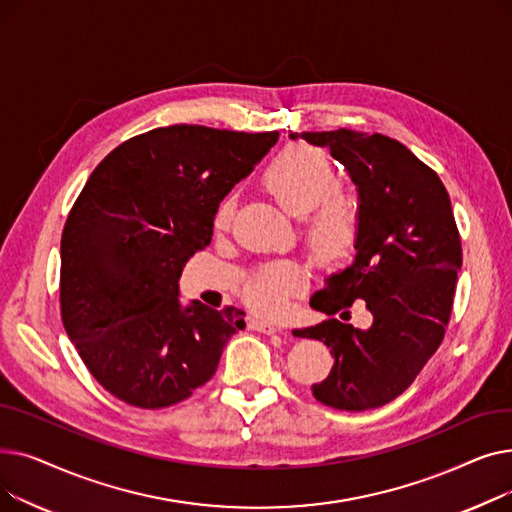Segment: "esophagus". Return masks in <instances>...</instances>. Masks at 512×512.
<instances>
[{
	"mask_svg": "<svg viewBox=\"0 0 512 512\" xmlns=\"http://www.w3.org/2000/svg\"><path fill=\"white\" fill-rule=\"evenodd\" d=\"M249 328L257 330L261 334H274V332H278V328L274 324H270V321H263V319H257V317L249 319Z\"/></svg>",
	"mask_w": 512,
	"mask_h": 512,
	"instance_id": "34e87169",
	"label": "esophagus"
}]
</instances>
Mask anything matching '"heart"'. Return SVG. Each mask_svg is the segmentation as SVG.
I'll return each instance as SVG.
<instances>
[{
  "mask_svg": "<svg viewBox=\"0 0 512 512\" xmlns=\"http://www.w3.org/2000/svg\"><path fill=\"white\" fill-rule=\"evenodd\" d=\"M261 184L282 211L303 220L309 253L321 265L344 263L357 249L361 215L357 203L340 193L342 176L334 161L317 147L290 145L282 149L261 174ZM234 213V199L226 195L213 213V228L226 230ZM305 284L303 274L290 265L261 267L242 286L247 305L274 317L288 307V299Z\"/></svg>",
  "mask_w": 512,
  "mask_h": 512,
  "instance_id": "heart-1",
  "label": "heart"
}]
</instances>
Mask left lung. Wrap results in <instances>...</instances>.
<instances>
[{
    "mask_svg": "<svg viewBox=\"0 0 512 512\" xmlns=\"http://www.w3.org/2000/svg\"><path fill=\"white\" fill-rule=\"evenodd\" d=\"M303 137L330 147L357 184L361 234L355 263L311 299L328 319L292 334L321 340L334 357L328 378L311 386L319 402L378 409L415 382L444 340L461 234L440 176L396 139L348 128ZM359 298L374 317L367 331L335 319L338 312L350 318L347 307Z\"/></svg>",
    "mask_w": 512,
    "mask_h": 512,
    "instance_id": "left-lung-1",
    "label": "left lung"
}]
</instances>
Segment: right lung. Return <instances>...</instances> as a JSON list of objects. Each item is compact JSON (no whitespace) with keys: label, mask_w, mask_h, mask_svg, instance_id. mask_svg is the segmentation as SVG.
Here are the masks:
<instances>
[{"label":"right lung","mask_w":512,"mask_h":512,"mask_svg":"<svg viewBox=\"0 0 512 512\" xmlns=\"http://www.w3.org/2000/svg\"><path fill=\"white\" fill-rule=\"evenodd\" d=\"M276 141V130L153 128L107 153L74 201L60 249L62 321L93 378L126 405L186 400L245 328L238 307L182 309L178 278L211 242L215 207Z\"/></svg>","instance_id":"right-lung-1"}]
</instances>
